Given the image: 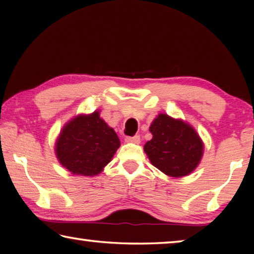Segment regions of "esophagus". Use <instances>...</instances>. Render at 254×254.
Returning a JSON list of instances; mask_svg holds the SVG:
<instances>
[{"label": "esophagus", "instance_id": "obj_1", "mask_svg": "<svg viewBox=\"0 0 254 254\" xmlns=\"http://www.w3.org/2000/svg\"><path fill=\"white\" fill-rule=\"evenodd\" d=\"M126 142L127 143H134V144H139L140 143V136L139 135H134V136H127L126 139Z\"/></svg>", "mask_w": 254, "mask_h": 254}]
</instances>
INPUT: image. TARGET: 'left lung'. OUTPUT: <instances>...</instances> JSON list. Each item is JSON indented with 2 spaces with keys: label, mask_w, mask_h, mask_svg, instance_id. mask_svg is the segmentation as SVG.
Listing matches in <instances>:
<instances>
[{
  "label": "left lung",
  "mask_w": 254,
  "mask_h": 254,
  "mask_svg": "<svg viewBox=\"0 0 254 254\" xmlns=\"http://www.w3.org/2000/svg\"><path fill=\"white\" fill-rule=\"evenodd\" d=\"M149 130L152 139L144 144L143 150L156 168L170 177L180 178L198 167L204 142L188 122L159 113Z\"/></svg>",
  "instance_id": "left-lung-1"
}]
</instances>
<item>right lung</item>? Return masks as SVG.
<instances>
[{
  "instance_id": "1",
  "label": "right lung",
  "mask_w": 254,
  "mask_h": 254,
  "mask_svg": "<svg viewBox=\"0 0 254 254\" xmlns=\"http://www.w3.org/2000/svg\"><path fill=\"white\" fill-rule=\"evenodd\" d=\"M121 142L115 131L100 117V111L69 120L56 139L55 153L70 174L94 177L104 170Z\"/></svg>"
}]
</instances>
